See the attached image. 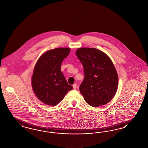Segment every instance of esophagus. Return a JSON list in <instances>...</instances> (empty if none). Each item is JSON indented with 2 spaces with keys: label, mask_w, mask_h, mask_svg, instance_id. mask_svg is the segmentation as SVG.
<instances>
[{
  "label": "esophagus",
  "mask_w": 148,
  "mask_h": 148,
  "mask_svg": "<svg viewBox=\"0 0 148 148\" xmlns=\"http://www.w3.org/2000/svg\"><path fill=\"white\" fill-rule=\"evenodd\" d=\"M73 88H74V89H77V84H73Z\"/></svg>",
  "instance_id": "esophagus-1"
}]
</instances>
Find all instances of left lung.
<instances>
[{"mask_svg": "<svg viewBox=\"0 0 148 148\" xmlns=\"http://www.w3.org/2000/svg\"><path fill=\"white\" fill-rule=\"evenodd\" d=\"M84 67V79L79 90L91 106L105 105L112 100L118 87V75L105 53L93 48H80L76 52Z\"/></svg>", "mask_w": 148, "mask_h": 148, "instance_id": "left-lung-1", "label": "left lung"}]
</instances>
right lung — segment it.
<instances>
[{"label":"right lung","mask_w":148,"mask_h":148,"mask_svg":"<svg viewBox=\"0 0 148 148\" xmlns=\"http://www.w3.org/2000/svg\"><path fill=\"white\" fill-rule=\"evenodd\" d=\"M70 48H58L42 55L36 64L32 77V86L36 96L44 103L56 106L73 89L60 71L63 60Z\"/></svg>","instance_id":"obj_1"}]
</instances>
